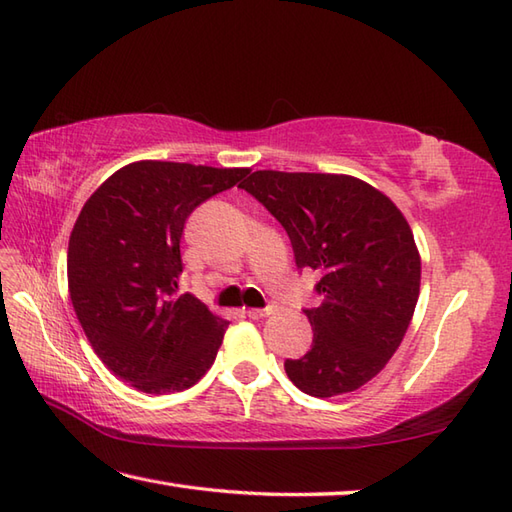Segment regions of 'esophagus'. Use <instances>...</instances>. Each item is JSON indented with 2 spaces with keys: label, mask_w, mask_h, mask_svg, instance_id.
I'll list each match as a JSON object with an SVG mask.
<instances>
[{
  "label": "esophagus",
  "mask_w": 512,
  "mask_h": 512,
  "mask_svg": "<svg viewBox=\"0 0 512 512\" xmlns=\"http://www.w3.org/2000/svg\"><path fill=\"white\" fill-rule=\"evenodd\" d=\"M272 310L270 307H266V310H259V307H251V310H246V314H248V318H264V316H268Z\"/></svg>",
  "instance_id": "esophagus-1"
}]
</instances>
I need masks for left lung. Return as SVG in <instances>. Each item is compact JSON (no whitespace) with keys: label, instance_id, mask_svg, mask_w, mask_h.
<instances>
[{"label":"left lung","instance_id":"left-lung-1","mask_svg":"<svg viewBox=\"0 0 512 512\" xmlns=\"http://www.w3.org/2000/svg\"><path fill=\"white\" fill-rule=\"evenodd\" d=\"M288 233L296 266L320 272L323 303L303 310L312 349L285 360L312 397L353 392L382 371L406 336L421 288V255L388 196L347 174L257 170L240 185Z\"/></svg>","mask_w":512,"mask_h":512}]
</instances>
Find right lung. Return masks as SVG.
<instances>
[{"label": "right lung", "mask_w": 512, "mask_h": 512, "mask_svg": "<svg viewBox=\"0 0 512 512\" xmlns=\"http://www.w3.org/2000/svg\"><path fill=\"white\" fill-rule=\"evenodd\" d=\"M248 168L135 161L85 202L69 235L67 281L95 355L148 395L181 392L205 375L229 323L178 294L185 220Z\"/></svg>", "instance_id": "right-lung-1"}]
</instances>
